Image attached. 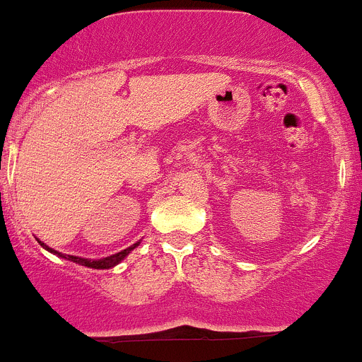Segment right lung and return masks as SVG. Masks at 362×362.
Returning <instances> with one entry per match:
<instances>
[{
  "label": "right lung",
  "instance_id": "right-lung-1",
  "mask_svg": "<svg viewBox=\"0 0 362 362\" xmlns=\"http://www.w3.org/2000/svg\"><path fill=\"white\" fill-rule=\"evenodd\" d=\"M38 243H40V246H42V248H45V250H47V252L54 253V255L61 257V259L71 260V262L78 264V266L91 267V269H110V267L117 266V264H119L121 260H124V259H127V257L130 255V253L134 252V250L137 248L139 245H141V241H139V243H135V245L128 246L127 250H121V252L114 253V255H109V257H103V259H96V260H93V259H84V257L66 255V253H61V252H58V250H54V248H51V246H47V245H45L44 241H38Z\"/></svg>",
  "mask_w": 362,
  "mask_h": 362
}]
</instances>
